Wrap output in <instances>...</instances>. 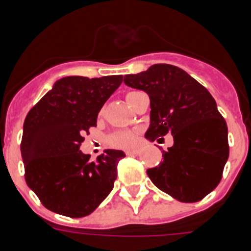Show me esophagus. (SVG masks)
<instances>
[{"label":"esophagus","mask_w":251,"mask_h":251,"mask_svg":"<svg viewBox=\"0 0 251 251\" xmlns=\"http://www.w3.org/2000/svg\"><path fill=\"white\" fill-rule=\"evenodd\" d=\"M139 152H141V150H139V148H133V150L126 151V154H127V156H134V154H138Z\"/></svg>","instance_id":"obj_1"}]
</instances>
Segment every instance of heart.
Returning a JSON list of instances; mask_svg holds the SVG:
<instances>
[{
	"label": "heart",
	"mask_w": 251,
	"mask_h": 251,
	"mask_svg": "<svg viewBox=\"0 0 251 251\" xmlns=\"http://www.w3.org/2000/svg\"><path fill=\"white\" fill-rule=\"evenodd\" d=\"M130 93H128L127 97ZM113 145L118 146V147H129L136 142V134L132 132H119L112 137Z\"/></svg>",
	"instance_id": "heart-1"
}]
</instances>
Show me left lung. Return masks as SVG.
Returning <instances> with one entry per match:
<instances>
[{
    "label": "left lung",
    "instance_id": "8db88e82",
    "mask_svg": "<svg viewBox=\"0 0 251 251\" xmlns=\"http://www.w3.org/2000/svg\"><path fill=\"white\" fill-rule=\"evenodd\" d=\"M124 84L150 97L146 138L174 137L163 161L147 170L151 181L181 202L202 200L219 185L229 158L227 126L212 95L185 70L168 64L126 75Z\"/></svg>",
    "mask_w": 251,
    "mask_h": 251
}]
</instances>
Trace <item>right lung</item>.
Here are the masks:
<instances>
[{
  "label": "right lung",
  "instance_id": "add662e5",
  "mask_svg": "<svg viewBox=\"0 0 251 251\" xmlns=\"http://www.w3.org/2000/svg\"><path fill=\"white\" fill-rule=\"evenodd\" d=\"M122 80V75L61 77L26 115L21 141L25 179L50 211L86 216L113 190L123 151L106 150L90 162L79 148Z\"/></svg>",
  "mask_w": 251,
  "mask_h": 251
}]
</instances>
